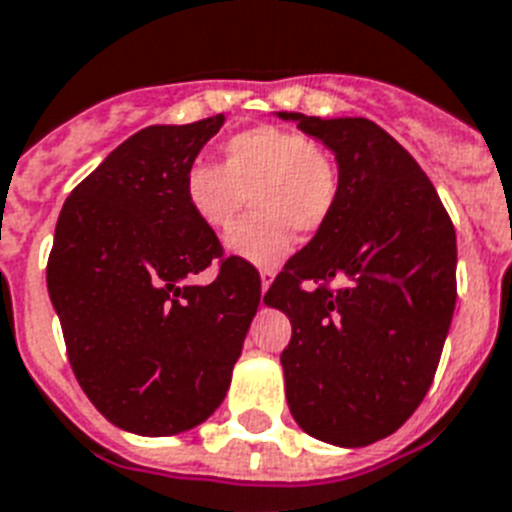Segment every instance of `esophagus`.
<instances>
[{
  "label": "esophagus",
  "instance_id": "esophagus-1",
  "mask_svg": "<svg viewBox=\"0 0 512 512\" xmlns=\"http://www.w3.org/2000/svg\"><path fill=\"white\" fill-rule=\"evenodd\" d=\"M272 280H275V272L272 269H261V293H267Z\"/></svg>",
  "mask_w": 512,
  "mask_h": 512
}]
</instances>
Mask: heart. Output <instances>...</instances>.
<instances>
[{
    "label": "heart",
    "mask_w": 512,
    "mask_h": 512,
    "mask_svg": "<svg viewBox=\"0 0 512 512\" xmlns=\"http://www.w3.org/2000/svg\"><path fill=\"white\" fill-rule=\"evenodd\" d=\"M185 203L203 227L222 232L243 214L251 195L253 214L227 235V248L256 267H275L293 248V232H320L341 192L333 155L306 134L256 126L222 145V166L195 161L185 171Z\"/></svg>",
    "instance_id": "obj_1"
}]
</instances>
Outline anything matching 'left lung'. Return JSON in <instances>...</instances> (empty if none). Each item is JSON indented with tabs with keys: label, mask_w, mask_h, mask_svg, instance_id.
Returning <instances> with one entry per match:
<instances>
[{
	"label": "left lung",
	"mask_w": 512,
	"mask_h": 512,
	"mask_svg": "<svg viewBox=\"0 0 512 512\" xmlns=\"http://www.w3.org/2000/svg\"><path fill=\"white\" fill-rule=\"evenodd\" d=\"M277 116L330 147L341 174L330 222L264 296L293 325L280 354L288 407L314 439L367 447L402 428L431 388L457 301L455 227L431 179L378 124Z\"/></svg>",
	"instance_id": "obj_1"
}]
</instances>
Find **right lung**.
Returning <instances> with one entry per match:
<instances>
[{
    "label": "right lung",
    "instance_id": "right-lung-1",
    "mask_svg": "<svg viewBox=\"0 0 512 512\" xmlns=\"http://www.w3.org/2000/svg\"><path fill=\"white\" fill-rule=\"evenodd\" d=\"M224 124L147 126L118 145L57 216L47 290L73 375L113 425L140 436L195 428L222 404L259 272L224 256L185 203V171ZM211 263L217 277H191Z\"/></svg>",
    "mask_w": 512,
    "mask_h": 512
}]
</instances>
